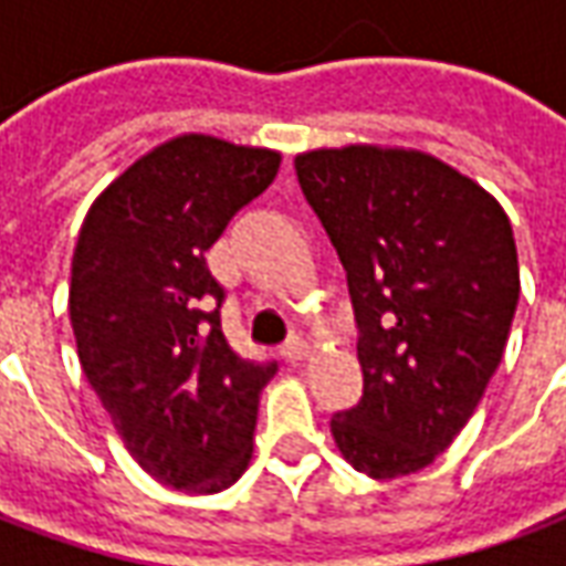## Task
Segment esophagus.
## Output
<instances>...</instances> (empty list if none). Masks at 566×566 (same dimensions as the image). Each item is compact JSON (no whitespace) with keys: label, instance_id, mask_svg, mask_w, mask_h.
Listing matches in <instances>:
<instances>
[{"label":"esophagus","instance_id":"esophagus-1","mask_svg":"<svg viewBox=\"0 0 566 566\" xmlns=\"http://www.w3.org/2000/svg\"><path fill=\"white\" fill-rule=\"evenodd\" d=\"M282 357H284V364L296 367V364H303V360L308 357V345L303 343V339H291V343L282 348Z\"/></svg>","mask_w":566,"mask_h":566}]
</instances>
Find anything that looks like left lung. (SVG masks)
Wrapping results in <instances>:
<instances>
[{
	"mask_svg": "<svg viewBox=\"0 0 566 566\" xmlns=\"http://www.w3.org/2000/svg\"><path fill=\"white\" fill-rule=\"evenodd\" d=\"M296 178L348 275L364 397L333 416L357 473H418L449 449L497 369L518 251L497 199L416 148L296 154Z\"/></svg>",
	"mask_w": 566,
	"mask_h": 566,
	"instance_id": "8db88e82",
	"label": "left lung"
}]
</instances>
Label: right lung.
Instances as JSON below:
<instances>
[{"instance_id": "1", "label": "right lung", "mask_w": 566, "mask_h": 566, "mask_svg": "<svg viewBox=\"0 0 566 566\" xmlns=\"http://www.w3.org/2000/svg\"><path fill=\"white\" fill-rule=\"evenodd\" d=\"M279 163V150L175 136L93 199L72 254L81 369L142 470L187 494H218L245 473L275 376L227 343L206 251Z\"/></svg>"}]
</instances>
